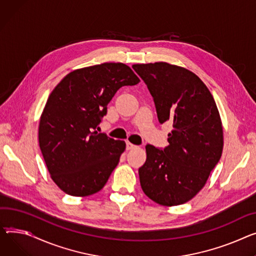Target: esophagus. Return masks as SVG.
<instances>
[{"instance_id": "1", "label": "esophagus", "mask_w": 256, "mask_h": 256, "mask_svg": "<svg viewBox=\"0 0 256 256\" xmlns=\"http://www.w3.org/2000/svg\"><path fill=\"white\" fill-rule=\"evenodd\" d=\"M137 147H138L137 145H134L130 142H126V149L128 150H132V149H134V148H137Z\"/></svg>"}]
</instances>
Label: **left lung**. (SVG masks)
<instances>
[{
	"mask_svg": "<svg viewBox=\"0 0 256 256\" xmlns=\"http://www.w3.org/2000/svg\"><path fill=\"white\" fill-rule=\"evenodd\" d=\"M132 69L147 85L160 124L173 122L168 146L145 147L141 187L160 205H181L202 188L221 158L224 132L216 103L204 82L184 68L154 62Z\"/></svg>",
	"mask_w": 256,
	"mask_h": 256,
	"instance_id": "8db88e82",
	"label": "left lung"
}]
</instances>
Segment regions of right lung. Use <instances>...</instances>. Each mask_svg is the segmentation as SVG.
Listing matches in <instances>:
<instances>
[{"mask_svg": "<svg viewBox=\"0 0 256 256\" xmlns=\"http://www.w3.org/2000/svg\"><path fill=\"white\" fill-rule=\"evenodd\" d=\"M140 79L122 62L68 74L50 94L39 124V145L51 178L66 194L100 192L119 162L126 143L98 132L116 92Z\"/></svg>", "mask_w": 256, "mask_h": 256, "instance_id": "right-lung-1", "label": "right lung"}]
</instances>
